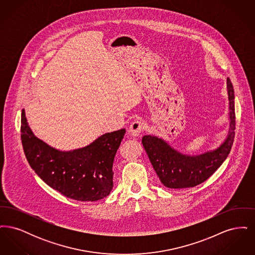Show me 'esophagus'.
Here are the masks:
<instances>
[{
	"instance_id": "esophagus-1",
	"label": "esophagus",
	"mask_w": 255,
	"mask_h": 255,
	"mask_svg": "<svg viewBox=\"0 0 255 255\" xmlns=\"http://www.w3.org/2000/svg\"><path fill=\"white\" fill-rule=\"evenodd\" d=\"M144 127H145V124L142 121H135L131 123L130 128H129V133L133 136H137V135H139V133L142 132Z\"/></svg>"
}]
</instances>
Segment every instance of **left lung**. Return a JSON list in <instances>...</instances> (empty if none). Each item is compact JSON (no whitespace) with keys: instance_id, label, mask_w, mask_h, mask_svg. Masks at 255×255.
I'll list each match as a JSON object with an SVG mask.
<instances>
[{"instance_id":"1","label":"left lung","mask_w":255,"mask_h":255,"mask_svg":"<svg viewBox=\"0 0 255 255\" xmlns=\"http://www.w3.org/2000/svg\"><path fill=\"white\" fill-rule=\"evenodd\" d=\"M227 89L230 101V128L226 139L216 149L199 155H186L174 149L161 137L143 135L142 145L164 186L175 189L194 187L206 181L228 158L235 135L234 90L229 77Z\"/></svg>"}]
</instances>
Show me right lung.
Wrapping results in <instances>:
<instances>
[{
  "label": "right lung",
  "mask_w": 255,
  "mask_h": 255,
  "mask_svg": "<svg viewBox=\"0 0 255 255\" xmlns=\"http://www.w3.org/2000/svg\"><path fill=\"white\" fill-rule=\"evenodd\" d=\"M125 133H103L84 147L62 151L37 137L22 110L21 138L29 165L51 188L76 201L95 202L110 194L114 158Z\"/></svg>",
  "instance_id": "1"
}]
</instances>
